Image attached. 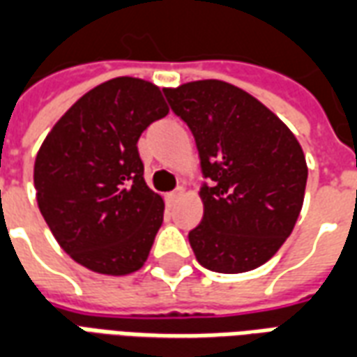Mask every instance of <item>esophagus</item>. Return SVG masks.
Instances as JSON below:
<instances>
[{"label":"esophagus","mask_w":357,"mask_h":357,"mask_svg":"<svg viewBox=\"0 0 357 357\" xmlns=\"http://www.w3.org/2000/svg\"><path fill=\"white\" fill-rule=\"evenodd\" d=\"M183 193H185V189H183V187H178L176 191H172V193L166 195V201L170 202V204H176V202L183 197Z\"/></svg>","instance_id":"1"}]
</instances>
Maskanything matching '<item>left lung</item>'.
Masks as SVG:
<instances>
[{
	"instance_id": "obj_1",
	"label": "left lung",
	"mask_w": 357,
	"mask_h": 357,
	"mask_svg": "<svg viewBox=\"0 0 357 357\" xmlns=\"http://www.w3.org/2000/svg\"><path fill=\"white\" fill-rule=\"evenodd\" d=\"M193 133L202 176L201 225L189 243L202 268L243 273L281 248L298 220L306 156L294 133L245 89L222 80L166 88Z\"/></svg>"
}]
</instances>
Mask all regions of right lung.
Masks as SVG:
<instances>
[{
  "instance_id": "add662e5",
  "label": "right lung",
  "mask_w": 357,
  "mask_h": 357,
  "mask_svg": "<svg viewBox=\"0 0 357 357\" xmlns=\"http://www.w3.org/2000/svg\"><path fill=\"white\" fill-rule=\"evenodd\" d=\"M151 82L120 76L82 95L38 151V206L61 248L102 275L145 264L164 218V201L143 179L137 141L168 114Z\"/></svg>"
}]
</instances>
